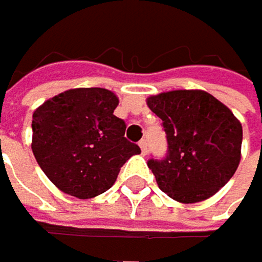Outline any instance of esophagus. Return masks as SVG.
Here are the masks:
<instances>
[{
	"mask_svg": "<svg viewBox=\"0 0 262 262\" xmlns=\"http://www.w3.org/2000/svg\"><path fill=\"white\" fill-rule=\"evenodd\" d=\"M138 144H140V149H141L143 156H146V154H147V143H146V140H141Z\"/></svg>",
	"mask_w": 262,
	"mask_h": 262,
	"instance_id": "esophagus-1",
	"label": "esophagus"
}]
</instances>
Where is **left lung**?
Listing matches in <instances>:
<instances>
[{"label":"left lung","mask_w":262,"mask_h":262,"mask_svg":"<svg viewBox=\"0 0 262 262\" xmlns=\"http://www.w3.org/2000/svg\"><path fill=\"white\" fill-rule=\"evenodd\" d=\"M168 138L165 160H149L159 188L178 203L214 196L241 162L242 124L233 112L203 89H176L146 99Z\"/></svg>","instance_id":"obj_1"}]
</instances>
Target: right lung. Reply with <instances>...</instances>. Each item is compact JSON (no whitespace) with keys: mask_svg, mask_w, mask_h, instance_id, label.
Returning a JSON list of instances; mask_svg holds the SVG:
<instances>
[{"mask_svg":"<svg viewBox=\"0 0 262 262\" xmlns=\"http://www.w3.org/2000/svg\"><path fill=\"white\" fill-rule=\"evenodd\" d=\"M118 96L105 88H74L45 100L33 113V154L61 192L80 200L102 195L121 166L141 150L125 140L115 116Z\"/></svg>","mask_w":262,"mask_h":262,"instance_id":"obj_1","label":"right lung"}]
</instances>
